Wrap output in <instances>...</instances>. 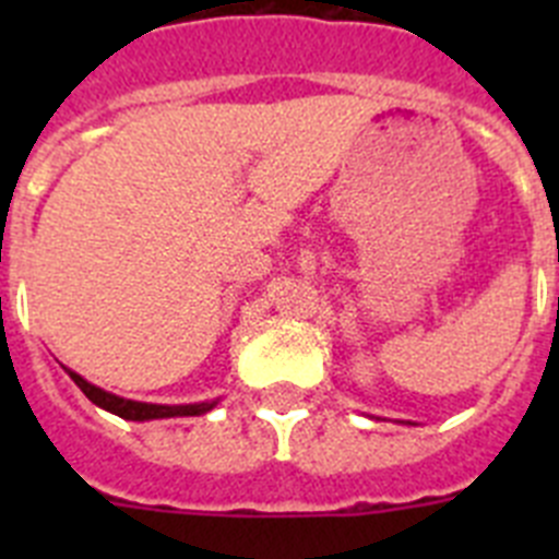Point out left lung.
<instances>
[{
    "mask_svg": "<svg viewBox=\"0 0 559 559\" xmlns=\"http://www.w3.org/2000/svg\"><path fill=\"white\" fill-rule=\"evenodd\" d=\"M412 426H414V423H412Z\"/></svg>",
    "mask_w": 559,
    "mask_h": 559,
    "instance_id": "8db88e82",
    "label": "left lung"
}]
</instances>
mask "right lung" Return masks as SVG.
<instances>
[{
	"instance_id": "obj_1",
	"label": "right lung",
	"mask_w": 559,
	"mask_h": 559,
	"mask_svg": "<svg viewBox=\"0 0 559 559\" xmlns=\"http://www.w3.org/2000/svg\"><path fill=\"white\" fill-rule=\"evenodd\" d=\"M67 369V367H63ZM67 374L75 380V386L86 394L95 406L106 408V412L117 414L122 419H133V423H145V419H167V417H201V414L212 412L218 406V400H206V403H185V406H165V403H140V400H128L120 394H111L106 389L88 383L78 372L67 369Z\"/></svg>"
}]
</instances>
